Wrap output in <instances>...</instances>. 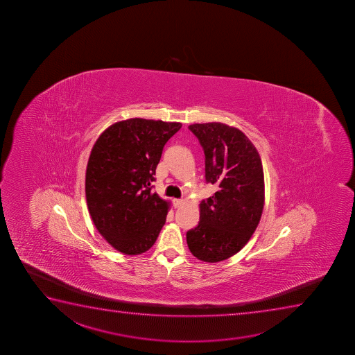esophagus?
I'll return each mask as SVG.
<instances>
[{
    "mask_svg": "<svg viewBox=\"0 0 355 355\" xmlns=\"http://www.w3.org/2000/svg\"><path fill=\"white\" fill-rule=\"evenodd\" d=\"M172 203H173V207H175V208H180V207H182V205H184V200L175 198V200H172Z\"/></svg>",
    "mask_w": 355,
    "mask_h": 355,
    "instance_id": "34e87169",
    "label": "esophagus"
}]
</instances>
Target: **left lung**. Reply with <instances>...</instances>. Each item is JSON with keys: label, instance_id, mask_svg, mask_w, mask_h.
<instances>
[{"label": "left lung", "instance_id": "8db88e82", "mask_svg": "<svg viewBox=\"0 0 355 355\" xmlns=\"http://www.w3.org/2000/svg\"><path fill=\"white\" fill-rule=\"evenodd\" d=\"M189 130L205 150V180L218 190L200 202V222L187 233V242L197 259L217 263L241 250L258 227L265 203L263 164L235 127L209 122Z\"/></svg>", "mask_w": 355, "mask_h": 355}]
</instances>
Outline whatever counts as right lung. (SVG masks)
I'll list each match as a JSON object with an SVG mask.
<instances>
[{"mask_svg": "<svg viewBox=\"0 0 355 355\" xmlns=\"http://www.w3.org/2000/svg\"><path fill=\"white\" fill-rule=\"evenodd\" d=\"M180 122L130 119L101 134L85 173V196L92 222L110 246L138 255L155 245L170 203L152 192L165 144Z\"/></svg>", "mask_w": 355, "mask_h": 355, "instance_id": "right-lung-1", "label": "right lung"}]
</instances>
